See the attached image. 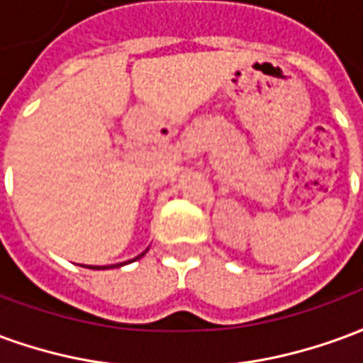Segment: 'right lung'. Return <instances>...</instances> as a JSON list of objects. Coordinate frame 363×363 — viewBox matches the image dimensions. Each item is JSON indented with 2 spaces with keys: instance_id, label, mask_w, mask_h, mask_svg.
I'll use <instances>...</instances> for the list:
<instances>
[{
  "instance_id": "right-lung-1",
  "label": "right lung",
  "mask_w": 363,
  "mask_h": 363,
  "mask_svg": "<svg viewBox=\"0 0 363 363\" xmlns=\"http://www.w3.org/2000/svg\"><path fill=\"white\" fill-rule=\"evenodd\" d=\"M140 257H143V252H142V255H140ZM140 257H135V259H140ZM135 259H134V260H135ZM96 268H101V267H96ZM103 268H104V267H103Z\"/></svg>"
}]
</instances>
